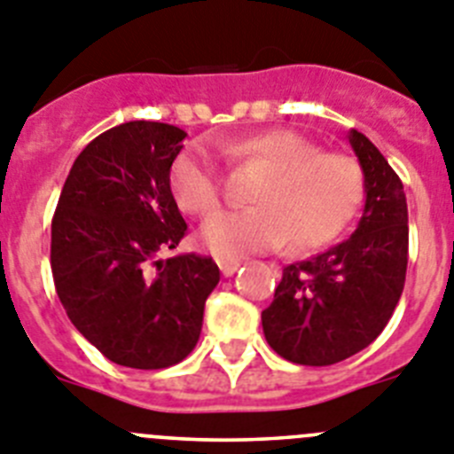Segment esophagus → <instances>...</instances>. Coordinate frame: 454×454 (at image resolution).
<instances>
[{
  "mask_svg": "<svg viewBox=\"0 0 454 454\" xmlns=\"http://www.w3.org/2000/svg\"><path fill=\"white\" fill-rule=\"evenodd\" d=\"M218 266H220V272H223L224 277H231L236 270H239L240 262L239 259H218Z\"/></svg>",
  "mask_w": 454,
  "mask_h": 454,
  "instance_id": "34e87169",
  "label": "esophagus"
}]
</instances>
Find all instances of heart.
I'll use <instances>...</instances> for the list:
<instances>
[{"mask_svg": "<svg viewBox=\"0 0 454 454\" xmlns=\"http://www.w3.org/2000/svg\"><path fill=\"white\" fill-rule=\"evenodd\" d=\"M223 152L268 175L252 192L254 208L220 211L202 224L200 243L220 259L275 250L288 239L293 250H316L339 236L362 200L359 163L339 152H323L298 131H262L234 140ZM170 191L188 214H214L223 202L214 156L204 147L182 152L172 163Z\"/></svg>", "mask_w": 454, "mask_h": 454, "instance_id": "b5f03b06", "label": "heart"}]
</instances>
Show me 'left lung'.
<instances>
[{"instance_id": "8db88e82", "label": "left lung", "mask_w": 454, "mask_h": 454, "mask_svg": "<svg viewBox=\"0 0 454 454\" xmlns=\"http://www.w3.org/2000/svg\"><path fill=\"white\" fill-rule=\"evenodd\" d=\"M348 140L364 172L362 220L348 240L284 268L275 300L262 314L268 346L302 366H332L371 346L404 288L403 182L366 136L352 129Z\"/></svg>"}]
</instances>
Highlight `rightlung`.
Returning <instances> with one entry per match:
<instances>
[{
    "label": "right lung",
    "mask_w": 454,
    "mask_h": 454,
    "mask_svg": "<svg viewBox=\"0 0 454 454\" xmlns=\"http://www.w3.org/2000/svg\"><path fill=\"white\" fill-rule=\"evenodd\" d=\"M186 131L134 120L83 147L51 218V275L67 318L106 359L159 371L191 355L220 282L211 256L177 254L186 234L170 168Z\"/></svg>",
    "instance_id": "obj_1"
}]
</instances>
